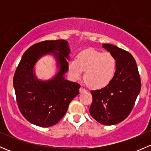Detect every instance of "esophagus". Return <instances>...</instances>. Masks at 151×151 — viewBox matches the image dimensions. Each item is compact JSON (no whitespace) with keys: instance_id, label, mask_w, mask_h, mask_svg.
Masks as SVG:
<instances>
[{"instance_id":"1","label":"esophagus","mask_w":151,"mask_h":151,"mask_svg":"<svg viewBox=\"0 0 151 151\" xmlns=\"http://www.w3.org/2000/svg\"><path fill=\"white\" fill-rule=\"evenodd\" d=\"M85 91H86V90H85V88H83V87H81V88H80V93H84V92H85Z\"/></svg>"}]
</instances>
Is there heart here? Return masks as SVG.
Here are the masks:
<instances>
[{"label": "heart", "mask_w": 151, "mask_h": 151, "mask_svg": "<svg viewBox=\"0 0 151 151\" xmlns=\"http://www.w3.org/2000/svg\"><path fill=\"white\" fill-rule=\"evenodd\" d=\"M71 78L78 80L84 71L85 83L93 89H101L109 84L116 71V60L109 52H101L93 48L83 50L76 60L68 62Z\"/></svg>", "instance_id": "1"}]
</instances>
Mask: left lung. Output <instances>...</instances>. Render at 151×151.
<instances>
[{
	"mask_svg": "<svg viewBox=\"0 0 151 151\" xmlns=\"http://www.w3.org/2000/svg\"><path fill=\"white\" fill-rule=\"evenodd\" d=\"M116 60V71L109 84L91 91L93 101L90 114L103 125H115L124 121L132 112L141 90V80L136 61L123 49L103 44Z\"/></svg>",
	"mask_w": 151,
	"mask_h": 151,
	"instance_id": "8db88e82",
	"label": "left lung"
}]
</instances>
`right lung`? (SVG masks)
I'll use <instances>...</instances> for the list:
<instances>
[{
	"label": "right lung",
	"mask_w": 151,
	"mask_h": 151,
	"mask_svg": "<svg viewBox=\"0 0 151 151\" xmlns=\"http://www.w3.org/2000/svg\"><path fill=\"white\" fill-rule=\"evenodd\" d=\"M70 48L66 40L44 41L30 47L22 55L13 79L17 103L29 122L41 127L54 126L65 115L68 105L79 94L80 85L65 80L68 71ZM47 54H53L59 71L52 79L39 81L33 72L36 61Z\"/></svg>",
	"instance_id": "right-lung-1"
}]
</instances>
